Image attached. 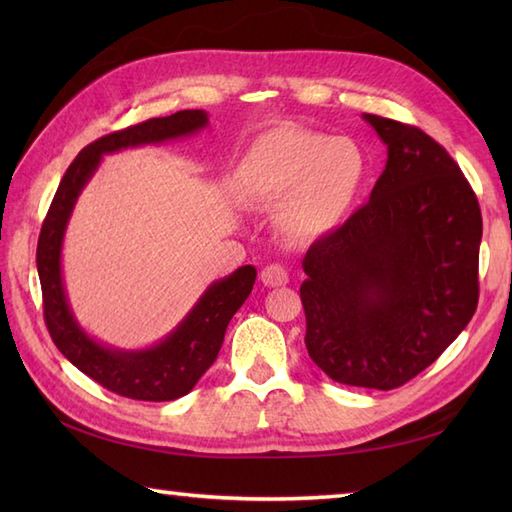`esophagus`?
Masks as SVG:
<instances>
[{"label":"esophagus","mask_w":512,"mask_h":512,"mask_svg":"<svg viewBox=\"0 0 512 512\" xmlns=\"http://www.w3.org/2000/svg\"><path fill=\"white\" fill-rule=\"evenodd\" d=\"M262 281L266 286H286L288 284V270L279 264H270L262 270Z\"/></svg>","instance_id":"1"}]
</instances>
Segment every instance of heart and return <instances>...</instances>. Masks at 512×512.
<instances>
[{
	"label": "heart",
	"instance_id": "heart-1",
	"mask_svg": "<svg viewBox=\"0 0 512 512\" xmlns=\"http://www.w3.org/2000/svg\"><path fill=\"white\" fill-rule=\"evenodd\" d=\"M367 156L352 138L299 125L259 134L235 171L237 195L250 209H277L279 233L317 242L350 220L367 182Z\"/></svg>",
	"mask_w": 512,
	"mask_h": 512
}]
</instances>
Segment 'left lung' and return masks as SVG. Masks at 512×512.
Listing matches in <instances>:
<instances>
[{
    "mask_svg": "<svg viewBox=\"0 0 512 512\" xmlns=\"http://www.w3.org/2000/svg\"><path fill=\"white\" fill-rule=\"evenodd\" d=\"M387 147L369 202L306 257V347L336 383L394 389L469 325L482 213L455 160L418 127L363 114Z\"/></svg>",
    "mask_w": 512,
    "mask_h": 512,
    "instance_id": "obj_1",
    "label": "left lung"
}]
</instances>
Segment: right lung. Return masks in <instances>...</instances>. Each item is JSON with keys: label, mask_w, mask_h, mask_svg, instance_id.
Here are the masks:
<instances>
[{"label": "right lung", "mask_w": 512, "mask_h": 512, "mask_svg": "<svg viewBox=\"0 0 512 512\" xmlns=\"http://www.w3.org/2000/svg\"><path fill=\"white\" fill-rule=\"evenodd\" d=\"M209 125L204 110H182L171 116L107 134L81 149L59 184L37 244V270L43 292V317L54 345L68 361L105 389L134 400H176L187 396L213 365L233 314L253 290L255 266L237 268L206 288L176 328L149 347L125 350L103 343L83 328L70 306L63 279V239L85 184L107 154L143 145L187 138Z\"/></svg>", "instance_id": "right-lung-1"}]
</instances>
